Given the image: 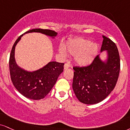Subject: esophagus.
<instances>
[{
    "mask_svg": "<svg viewBox=\"0 0 130 130\" xmlns=\"http://www.w3.org/2000/svg\"><path fill=\"white\" fill-rule=\"evenodd\" d=\"M70 67V65L69 63H65V65H64V69L65 70L68 69V68H69Z\"/></svg>",
    "mask_w": 130,
    "mask_h": 130,
    "instance_id": "1",
    "label": "esophagus"
}]
</instances>
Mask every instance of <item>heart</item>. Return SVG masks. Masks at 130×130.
Instances as JSON below:
<instances>
[{
  "label": "heart",
  "mask_w": 130,
  "mask_h": 130,
  "mask_svg": "<svg viewBox=\"0 0 130 130\" xmlns=\"http://www.w3.org/2000/svg\"><path fill=\"white\" fill-rule=\"evenodd\" d=\"M59 53L63 56L67 53L74 56V60L78 65L86 67L90 65L98 54V46L96 43L82 38H76L67 42L65 48H59Z\"/></svg>",
  "instance_id": "b5f03b06"
}]
</instances>
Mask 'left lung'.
Returning <instances> with one entry per match:
<instances>
[{
	"label": "left lung",
	"mask_w": 130,
	"mask_h": 130,
	"mask_svg": "<svg viewBox=\"0 0 130 130\" xmlns=\"http://www.w3.org/2000/svg\"><path fill=\"white\" fill-rule=\"evenodd\" d=\"M101 53L106 51V59L97 56L88 67H74L73 89L78 100L85 104L102 101L115 88L120 71V57L116 44L102 36Z\"/></svg>",
	"instance_id": "1"
}]
</instances>
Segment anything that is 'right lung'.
<instances>
[{
  "label": "right lung",
  "mask_w": 130,
  "mask_h": 130,
  "mask_svg": "<svg viewBox=\"0 0 130 130\" xmlns=\"http://www.w3.org/2000/svg\"><path fill=\"white\" fill-rule=\"evenodd\" d=\"M39 32L54 39L57 32L50 29H32L24 34ZM23 34L18 37L12 46L9 60L11 81L15 88L23 96L32 100H40L49 93L59 75L63 71V63L52 61L40 69L29 71L20 67L15 59V48Z\"/></svg>",
  "instance_id": "1"
}]
</instances>
